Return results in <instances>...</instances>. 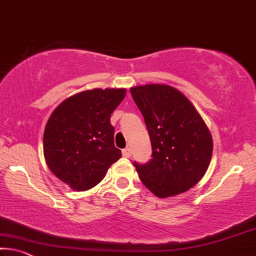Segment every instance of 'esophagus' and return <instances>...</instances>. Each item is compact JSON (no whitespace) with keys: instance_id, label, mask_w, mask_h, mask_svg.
<instances>
[{"instance_id":"esophagus-1","label":"esophagus","mask_w":256,"mask_h":256,"mask_svg":"<svg viewBox=\"0 0 256 256\" xmlns=\"http://www.w3.org/2000/svg\"><path fill=\"white\" fill-rule=\"evenodd\" d=\"M123 156L124 157H131V155H132V150H131V148H125V149H123Z\"/></svg>"}]
</instances>
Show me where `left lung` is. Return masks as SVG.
Instances as JSON below:
<instances>
[{
  "label": "left lung",
  "mask_w": 256,
  "mask_h": 256,
  "mask_svg": "<svg viewBox=\"0 0 256 256\" xmlns=\"http://www.w3.org/2000/svg\"><path fill=\"white\" fill-rule=\"evenodd\" d=\"M147 125L152 158L134 166L140 180L155 196H176L198 184L213 154L208 125L189 99L166 84L130 88Z\"/></svg>",
  "instance_id": "obj_1"
}]
</instances>
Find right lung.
<instances>
[{
  "label": "right lung",
  "instance_id": "1",
  "mask_svg": "<svg viewBox=\"0 0 256 256\" xmlns=\"http://www.w3.org/2000/svg\"><path fill=\"white\" fill-rule=\"evenodd\" d=\"M125 94L126 88H93L70 96L52 112L44 130V158L72 190L93 188L122 157L110 116Z\"/></svg>",
  "mask_w": 256,
  "mask_h": 256
}]
</instances>
